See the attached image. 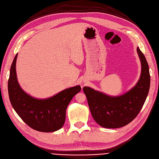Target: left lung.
I'll return each instance as SVG.
<instances>
[{"mask_svg":"<svg viewBox=\"0 0 159 159\" xmlns=\"http://www.w3.org/2000/svg\"><path fill=\"white\" fill-rule=\"evenodd\" d=\"M137 52L142 63V73L136 85L125 94L112 97L84 86L83 91L93 119L107 128H118L131 122L142 109L150 87L149 66L139 47Z\"/></svg>","mask_w":159,"mask_h":159,"instance_id":"left-lung-1","label":"left lung"}]
</instances>
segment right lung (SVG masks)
<instances>
[{"label": "right lung", "mask_w": 159, "mask_h": 159, "mask_svg": "<svg viewBox=\"0 0 159 159\" xmlns=\"http://www.w3.org/2000/svg\"><path fill=\"white\" fill-rule=\"evenodd\" d=\"M11 64L8 89L10 103L20 118L34 130L52 132L60 129L66 120V109L72 98L81 90L79 85L64 90L51 98L39 99L28 95L17 82L16 63Z\"/></svg>", "instance_id": "obj_1"}]
</instances>
